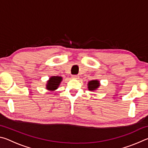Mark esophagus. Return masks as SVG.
I'll use <instances>...</instances> for the list:
<instances>
[{
	"label": "esophagus",
	"instance_id": "obj_1",
	"mask_svg": "<svg viewBox=\"0 0 148 148\" xmlns=\"http://www.w3.org/2000/svg\"><path fill=\"white\" fill-rule=\"evenodd\" d=\"M79 77V76H77V75H73V76H72V79H78Z\"/></svg>",
	"mask_w": 148,
	"mask_h": 148
}]
</instances>
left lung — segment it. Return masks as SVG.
<instances>
[{
	"label": "left lung",
	"mask_w": 148,
	"mask_h": 148,
	"mask_svg": "<svg viewBox=\"0 0 148 148\" xmlns=\"http://www.w3.org/2000/svg\"><path fill=\"white\" fill-rule=\"evenodd\" d=\"M101 86L100 84V82L98 79H94L89 81L87 84V88H88L89 91H95L99 88Z\"/></svg>",
	"instance_id": "1"
}]
</instances>
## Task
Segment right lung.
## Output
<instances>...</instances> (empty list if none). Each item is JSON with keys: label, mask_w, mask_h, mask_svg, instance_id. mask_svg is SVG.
I'll use <instances>...</instances> for the list:
<instances>
[{"label": "right lung", "mask_w": 148, "mask_h": 148, "mask_svg": "<svg viewBox=\"0 0 148 148\" xmlns=\"http://www.w3.org/2000/svg\"><path fill=\"white\" fill-rule=\"evenodd\" d=\"M62 80V77L61 76H51L49 79L47 81L46 84V88L49 91H56L58 89L59 86L61 84Z\"/></svg>", "instance_id": "add662e5"}]
</instances>
